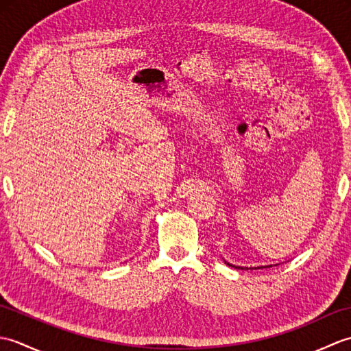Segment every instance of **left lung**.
Returning <instances> with one entry per match:
<instances>
[{
  "label": "left lung",
  "mask_w": 351,
  "mask_h": 351,
  "mask_svg": "<svg viewBox=\"0 0 351 351\" xmlns=\"http://www.w3.org/2000/svg\"><path fill=\"white\" fill-rule=\"evenodd\" d=\"M225 263H226V261H225ZM228 265H230V267H235V268H241V270H243V267H238V265H232V264H229V263H226ZM267 267H270V265H265V267H255V268H267ZM244 268H247V267H244Z\"/></svg>",
  "instance_id": "1"
}]
</instances>
